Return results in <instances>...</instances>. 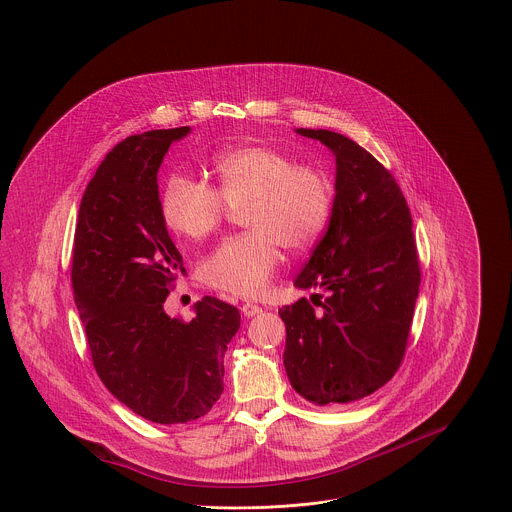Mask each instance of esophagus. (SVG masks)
Returning a JSON list of instances; mask_svg holds the SVG:
<instances>
[{"label": "esophagus", "mask_w": 512, "mask_h": 512, "mask_svg": "<svg viewBox=\"0 0 512 512\" xmlns=\"http://www.w3.org/2000/svg\"><path fill=\"white\" fill-rule=\"evenodd\" d=\"M241 312H243V316L251 318V316H257V314H261V312H263V308L257 307V305H251V303H247V305H243V307H241Z\"/></svg>", "instance_id": "obj_1"}]
</instances>
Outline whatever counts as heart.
Masks as SVG:
<instances>
[{
  "instance_id": "heart-1",
  "label": "heart",
  "mask_w": 512,
  "mask_h": 512,
  "mask_svg": "<svg viewBox=\"0 0 512 512\" xmlns=\"http://www.w3.org/2000/svg\"><path fill=\"white\" fill-rule=\"evenodd\" d=\"M213 190L172 174L160 194L166 227L204 239L223 219L225 205L241 209L243 235L221 241L200 263L202 283L243 299L265 293L281 263V245L293 253L312 249L324 235L334 204L330 178L273 146L247 144L211 162Z\"/></svg>"
}]
</instances>
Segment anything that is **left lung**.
Listing matches in <instances>:
<instances>
[{
	"label": "left lung",
	"mask_w": 512,
	"mask_h": 512,
	"mask_svg": "<svg viewBox=\"0 0 512 512\" xmlns=\"http://www.w3.org/2000/svg\"><path fill=\"white\" fill-rule=\"evenodd\" d=\"M336 158L328 229L297 289H322L279 310L287 326L285 370L316 406L354 404L392 380L402 364L419 295V261L408 202L394 176L354 140L297 128ZM314 295L310 299H314Z\"/></svg>",
	"instance_id": "8db88e82"
}]
</instances>
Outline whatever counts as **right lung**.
<instances>
[{"instance_id":"add662e5","label":"right lung","mask_w":512,"mask_h":512,"mask_svg":"<svg viewBox=\"0 0 512 512\" xmlns=\"http://www.w3.org/2000/svg\"><path fill=\"white\" fill-rule=\"evenodd\" d=\"M190 126L116 144L89 182L75 229L73 293L108 392L154 423H188L223 392V358L239 330L233 305L204 297L194 318L164 310L182 255L160 211L158 170Z\"/></svg>"}]
</instances>
